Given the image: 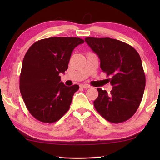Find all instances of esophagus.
<instances>
[{"mask_svg":"<svg viewBox=\"0 0 160 160\" xmlns=\"http://www.w3.org/2000/svg\"><path fill=\"white\" fill-rule=\"evenodd\" d=\"M80 88H84V89H88V88H90V86H89L88 85H80Z\"/></svg>","mask_w":160,"mask_h":160,"instance_id":"esophagus-1","label":"esophagus"}]
</instances>
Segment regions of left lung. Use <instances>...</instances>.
<instances>
[{
    "mask_svg": "<svg viewBox=\"0 0 160 160\" xmlns=\"http://www.w3.org/2000/svg\"><path fill=\"white\" fill-rule=\"evenodd\" d=\"M87 42L100 59V67L113 86L108 93L97 88L94 106L111 123L128 120L136 112L145 88V75L139 53L131 45L111 38L86 37Z\"/></svg>",
    "mask_w": 160,
    "mask_h": 160,
    "instance_id": "left-lung-1",
    "label": "left lung"
}]
</instances>
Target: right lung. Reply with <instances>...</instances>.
Returning a JSON list of instances; mask_svg holds the SVG:
<instances>
[{
	"mask_svg": "<svg viewBox=\"0 0 160 160\" xmlns=\"http://www.w3.org/2000/svg\"><path fill=\"white\" fill-rule=\"evenodd\" d=\"M85 42L78 37H50L34 43L27 51L20 75V90L26 107L37 120L58 121L68 111L79 86L61 82L74 48Z\"/></svg>",
	"mask_w": 160,
	"mask_h": 160,
	"instance_id": "1",
	"label": "right lung"
}]
</instances>
